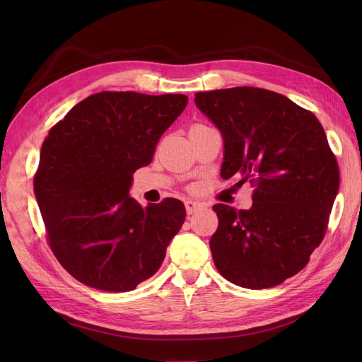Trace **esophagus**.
I'll use <instances>...</instances> for the list:
<instances>
[{"instance_id": "esophagus-1", "label": "esophagus", "mask_w": 362, "mask_h": 362, "mask_svg": "<svg viewBox=\"0 0 362 362\" xmlns=\"http://www.w3.org/2000/svg\"><path fill=\"white\" fill-rule=\"evenodd\" d=\"M202 208V204L196 202V201H187L185 202V210H187V214H193L196 211H199Z\"/></svg>"}]
</instances>
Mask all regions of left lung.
<instances>
[{
    "mask_svg": "<svg viewBox=\"0 0 362 362\" xmlns=\"http://www.w3.org/2000/svg\"><path fill=\"white\" fill-rule=\"evenodd\" d=\"M221 131V177L255 185L249 210L216 204L214 264L235 286L275 287L308 264L339 187L338 164L311 112L258 87L194 93Z\"/></svg>",
    "mask_w": 362,
    "mask_h": 362,
    "instance_id": "obj_1",
    "label": "left lung"
}]
</instances>
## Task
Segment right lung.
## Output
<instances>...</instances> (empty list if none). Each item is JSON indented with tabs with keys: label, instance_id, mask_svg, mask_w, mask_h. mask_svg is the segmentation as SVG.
<instances>
[{
	"label": "right lung",
	"instance_id": "right-lung-1",
	"mask_svg": "<svg viewBox=\"0 0 362 362\" xmlns=\"http://www.w3.org/2000/svg\"><path fill=\"white\" fill-rule=\"evenodd\" d=\"M187 101L181 93L100 92L74 105L43 141L36 201L54 255L86 286L131 291L160 269L184 204L168 198L144 208L129 189Z\"/></svg>",
	"mask_w": 362,
	"mask_h": 362
}]
</instances>
